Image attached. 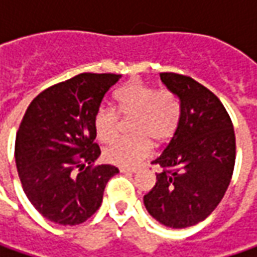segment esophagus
I'll return each instance as SVG.
<instances>
[{
  "label": "esophagus",
  "mask_w": 257,
  "mask_h": 257,
  "mask_svg": "<svg viewBox=\"0 0 257 257\" xmlns=\"http://www.w3.org/2000/svg\"><path fill=\"white\" fill-rule=\"evenodd\" d=\"M120 173H124V174H133V173H136V169H125V167H120Z\"/></svg>",
  "instance_id": "esophagus-1"
}]
</instances>
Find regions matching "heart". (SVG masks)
Wrapping results in <instances>:
<instances>
[{
  "instance_id": "heart-1",
  "label": "heart",
  "mask_w": 257,
  "mask_h": 257,
  "mask_svg": "<svg viewBox=\"0 0 257 257\" xmlns=\"http://www.w3.org/2000/svg\"><path fill=\"white\" fill-rule=\"evenodd\" d=\"M115 110L100 105L94 113V130L101 142H110L120 132L121 120H130L128 139L114 140L104 149L108 163L134 167L144 160L152 142L156 144L170 140L182 120V103L170 90H157L142 81H130L114 95Z\"/></svg>"
}]
</instances>
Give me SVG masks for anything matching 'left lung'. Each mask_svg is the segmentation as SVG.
Wrapping results in <instances>:
<instances>
[{
  "label": "left lung",
  "instance_id": "obj_1",
  "mask_svg": "<svg viewBox=\"0 0 257 257\" xmlns=\"http://www.w3.org/2000/svg\"><path fill=\"white\" fill-rule=\"evenodd\" d=\"M182 103V120L170 143L152 164L157 182L144 194V206L157 222L184 229L204 220L217 207L232 180L236 137L222 101L192 77L160 73Z\"/></svg>",
  "mask_w": 257,
  "mask_h": 257
}]
</instances>
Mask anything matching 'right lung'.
<instances>
[{
  "label": "right lung",
  "mask_w": 257,
  "mask_h": 257,
  "mask_svg": "<svg viewBox=\"0 0 257 257\" xmlns=\"http://www.w3.org/2000/svg\"><path fill=\"white\" fill-rule=\"evenodd\" d=\"M113 73H81L30 103L15 139V163L28 200L50 222L74 226L98 210L107 182L118 173L94 162V113L118 81Z\"/></svg>",
  "instance_id": "obj_1"
}]
</instances>
